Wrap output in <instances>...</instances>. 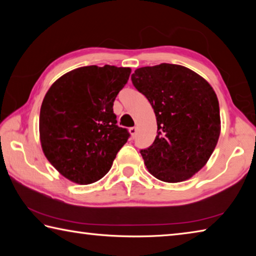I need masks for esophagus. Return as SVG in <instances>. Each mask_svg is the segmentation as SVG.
<instances>
[{"instance_id":"esophagus-1","label":"esophagus","mask_w":256,"mask_h":256,"mask_svg":"<svg viewBox=\"0 0 256 256\" xmlns=\"http://www.w3.org/2000/svg\"><path fill=\"white\" fill-rule=\"evenodd\" d=\"M128 132H130V134H131L132 138H134V136H136V128H128Z\"/></svg>"}]
</instances>
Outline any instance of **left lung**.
Masks as SVG:
<instances>
[{"mask_svg":"<svg viewBox=\"0 0 256 256\" xmlns=\"http://www.w3.org/2000/svg\"><path fill=\"white\" fill-rule=\"evenodd\" d=\"M131 79L157 120L154 144L140 151L149 172L167 183L190 178L208 162L220 136L214 88L190 68L168 63L136 68Z\"/></svg>","mask_w":256,"mask_h":256,"instance_id":"left-lung-1","label":"left lung"}]
</instances>
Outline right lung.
<instances>
[{"label": "right lung", "instance_id": "obj_1", "mask_svg": "<svg viewBox=\"0 0 256 256\" xmlns=\"http://www.w3.org/2000/svg\"><path fill=\"white\" fill-rule=\"evenodd\" d=\"M131 68L82 66L50 86L40 115L42 149L55 170L86 185L110 172L130 133L116 125L112 105Z\"/></svg>", "mask_w": 256, "mask_h": 256}]
</instances>
